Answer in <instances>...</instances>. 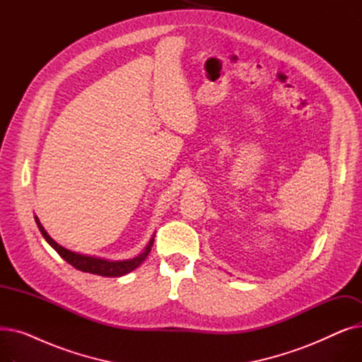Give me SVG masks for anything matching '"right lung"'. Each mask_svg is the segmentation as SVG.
Masks as SVG:
<instances>
[{"instance_id":"right-lung-1","label":"right lung","mask_w":362,"mask_h":362,"mask_svg":"<svg viewBox=\"0 0 362 362\" xmlns=\"http://www.w3.org/2000/svg\"><path fill=\"white\" fill-rule=\"evenodd\" d=\"M35 221H36L37 227H40V232L42 233L45 240L52 246V248L57 252H59V255L63 259H66L70 265H73L76 270H81V272H85V273H92V274H98V276H105V277H120V276H124V274L133 272L145 261V258L151 252L152 245H154V239H151L148 246L145 248V251L141 255L132 258V259H126V261H107V259H103V258H95V257L76 254V252H71V251L63 248L62 245L57 243L45 232V229L42 227V224L40 223V220H37V217H35Z\"/></svg>"}]
</instances>
